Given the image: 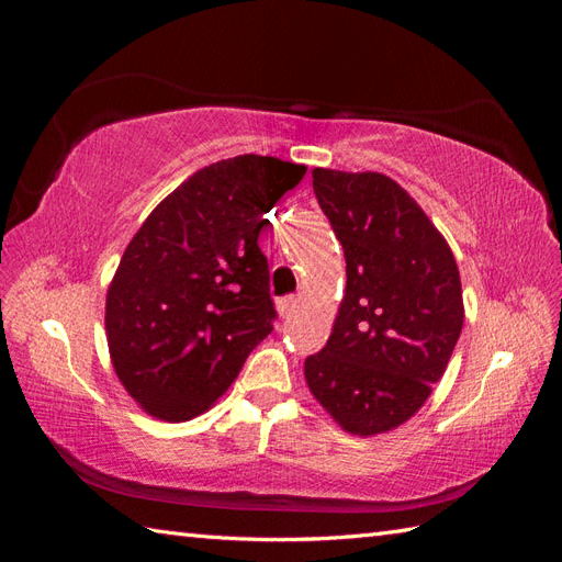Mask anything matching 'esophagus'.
<instances>
[{
	"instance_id": "1",
	"label": "esophagus",
	"mask_w": 562,
	"mask_h": 562,
	"mask_svg": "<svg viewBox=\"0 0 562 562\" xmlns=\"http://www.w3.org/2000/svg\"><path fill=\"white\" fill-rule=\"evenodd\" d=\"M297 307H300V297H295V295H288V297H281V300L277 302V310H279V316H281V318H288V316H293Z\"/></svg>"
}]
</instances>
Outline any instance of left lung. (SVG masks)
Instances as JSON below:
<instances>
[{"mask_svg": "<svg viewBox=\"0 0 562 562\" xmlns=\"http://www.w3.org/2000/svg\"><path fill=\"white\" fill-rule=\"evenodd\" d=\"M314 194L345 248L347 291L304 380L353 436L401 427L443 378L464 326L462 281L443 234L382 173L314 168Z\"/></svg>", "mask_w": 562, "mask_h": 562, "instance_id": "8db88e82", "label": "left lung"}]
</instances>
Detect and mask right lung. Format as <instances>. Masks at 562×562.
I'll use <instances>...</instances> for the list:
<instances>
[{"label": "right lung", "mask_w": 562, "mask_h": 562, "mask_svg": "<svg viewBox=\"0 0 562 562\" xmlns=\"http://www.w3.org/2000/svg\"><path fill=\"white\" fill-rule=\"evenodd\" d=\"M307 166L241 155L201 168L147 215L105 300L110 359L143 411L187 422L225 394L274 330L265 213Z\"/></svg>", "instance_id": "1"}]
</instances>
